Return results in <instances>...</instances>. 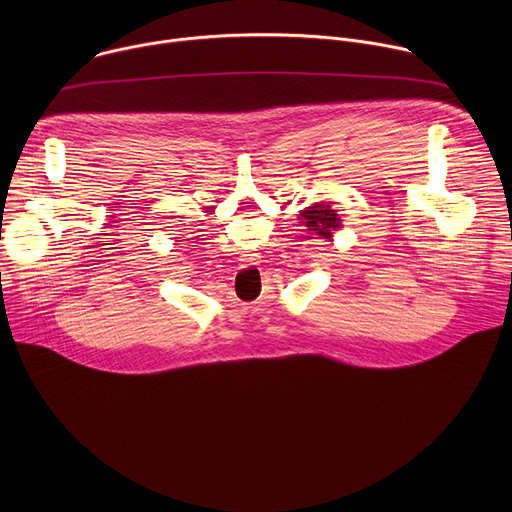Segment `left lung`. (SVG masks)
I'll return each instance as SVG.
<instances>
[{
  "mask_svg": "<svg viewBox=\"0 0 512 512\" xmlns=\"http://www.w3.org/2000/svg\"><path fill=\"white\" fill-rule=\"evenodd\" d=\"M300 216H302L304 225L308 227V231H312L320 239L332 241V233L342 227L340 225V216L336 214V210L330 208V204L308 206L306 210H302Z\"/></svg>",
  "mask_w": 512,
  "mask_h": 512,
  "instance_id": "obj_1",
  "label": "left lung"
}]
</instances>
